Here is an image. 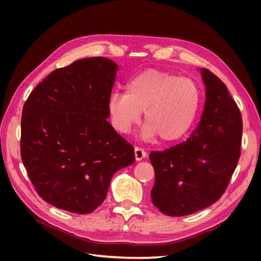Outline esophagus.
I'll list each match as a JSON object with an SVG mask.
<instances>
[{
  "instance_id": "esophagus-1",
  "label": "esophagus",
  "mask_w": 261,
  "mask_h": 261,
  "mask_svg": "<svg viewBox=\"0 0 261 261\" xmlns=\"http://www.w3.org/2000/svg\"><path fill=\"white\" fill-rule=\"evenodd\" d=\"M134 152H135V158L137 161L143 160L146 156V152L144 151V149H141L139 147H135V149H134Z\"/></svg>"
}]
</instances>
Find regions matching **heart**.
I'll use <instances>...</instances> for the list:
<instances>
[{
    "mask_svg": "<svg viewBox=\"0 0 261 261\" xmlns=\"http://www.w3.org/2000/svg\"><path fill=\"white\" fill-rule=\"evenodd\" d=\"M199 103V86L192 78L148 69L126 84L125 94H111L108 113L118 133L128 134L144 112V139L151 141L159 136L171 143L191 128Z\"/></svg>",
    "mask_w": 261,
    "mask_h": 261,
    "instance_id": "obj_1",
    "label": "heart"
}]
</instances>
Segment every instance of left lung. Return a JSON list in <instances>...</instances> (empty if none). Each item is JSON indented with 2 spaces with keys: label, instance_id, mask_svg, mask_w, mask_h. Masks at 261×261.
<instances>
[{
  "label": "left lung",
  "instance_id": "8db88e82",
  "mask_svg": "<svg viewBox=\"0 0 261 261\" xmlns=\"http://www.w3.org/2000/svg\"><path fill=\"white\" fill-rule=\"evenodd\" d=\"M206 102L191 137L163 151H151L155 179L151 200L171 217L192 215L218 201L241 156V111L224 83L201 68Z\"/></svg>",
  "mask_w": 261,
  "mask_h": 261
}]
</instances>
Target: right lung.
Wrapping results in <instances>:
<instances>
[{"label": "right lung", "mask_w": 261, "mask_h": 261, "mask_svg": "<svg viewBox=\"0 0 261 261\" xmlns=\"http://www.w3.org/2000/svg\"><path fill=\"white\" fill-rule=\"evenodd\" d=\"M117 64L88 58L53 70L22 108L20 154L41 198L69 212L103 202L114 173L135 161L134 147L107 118Z\"/></svg>", "instance_id": "1"}]
</instances>
